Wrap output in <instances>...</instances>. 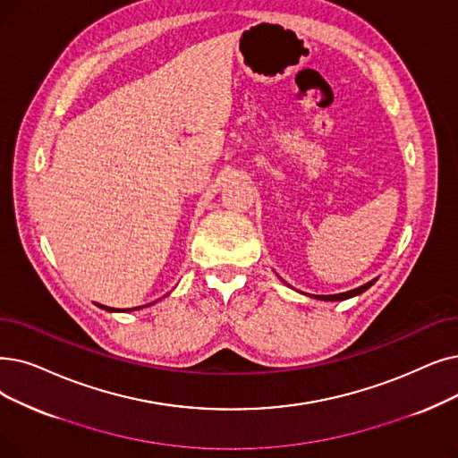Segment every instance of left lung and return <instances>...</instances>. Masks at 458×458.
Returning a JSON list of instances; mask_svg holds the SVG:
<instances>
[{
    "mask_svg": "<svg viewBox=\"0 0 458 458\" xmlns=\"http://www.w3.org/2000/svg\"><path fill=\"white\" fill-rule=\"evenodd\" d=\"M376 281V278H374ZM374 281H370V283H367V284H363V286H360V288H355V290H350V292H344V293H333V295H312L314 300H320V301H344V300H350V297H353V295H360V293H363L365 290H369L372 284H374Z\"/></svg>",
    "mask_w": 458,
    "mask_h": 458,
    "instance_id": "8db88e82",
    "label": "left lung"
}]
</instances>
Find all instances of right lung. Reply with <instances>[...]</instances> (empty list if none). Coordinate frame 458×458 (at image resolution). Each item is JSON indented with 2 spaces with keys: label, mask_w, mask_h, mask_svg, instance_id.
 Segmentation results:
<instances>
[{
  "label": "right lung",
  "mask_w": 458,
  "mask_h": 458,
  "mask_svg": "<svg viewBox=\"0 0 458 458\" xmlns=\"http://www.w3.org/2000/svg\"><path fill=\"white\" fill-rule=\"evenodd\" d=\"M151 305V303H149ZM98 307H101V309H105V310H110V312H119L117 309L114 310V309H110V307H105V305H98ZM142 307H148V305H142ZM142 307H136V309H142ZM127 310H131V309H127ZM125 312V310H123Z\"/></svg>",
  "instance_id": "1"
}]
</instances>
